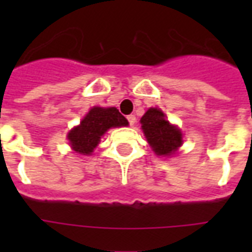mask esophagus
Masks as SVG:
<instances>
[{
    "instance_id": "1",
    "label": "esophagus",
    "mask_w": 252,
    "mask_h": 252,
    "mask_svg": "<svg viewBox=\"0 0 252 252\" xmlns=\"http://www.w3.org/2000/svg\"><path fill=\"white\" fill-rule=\"evenodd\" d=\"M126 119H128L129 126H134V123H136V116L134 115H129V116H126Z\"/></svg>"
}]
</instances>
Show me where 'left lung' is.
I'll return each instance as SVG.
<instances>
[{"instance_id": "1", "label": "left lung", "mask_w": 252, "mask_h": 252, "mask_svg": "<svg viewBox=\"0 0 252 252\" xmlns=\"http://www.w3.org/2000/svg\"><path fill=\"white\" fill-rule=\"evenodd\" d=\"M141 126L146 141L158 157H170L176 153L183 144V134L176 126L166 119L163 111L152 107L142 116Z\"/></svg>"}]
</instances>
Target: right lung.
Masks as SVG:
<instances>
[{
	"instance_id": "1",
	"label": "right lung",
	"mask_w": 252,
	"mask_h": 252,
	"mask_svg": "<svg viewBox=\"0 0 252 252\" xmlns=\"http://www.w3.org/2000/svg\"><path fill=\"white\" fill-rule=\"evenodd\" d=\"M126 126L128 120L116 107H93L82 119L80 126H74L66 137L76 153L90 156L107 130Z\"/></svg>"
}]
</instances>
